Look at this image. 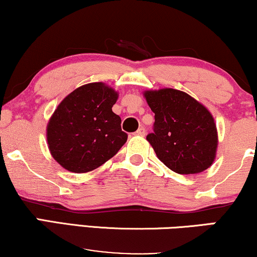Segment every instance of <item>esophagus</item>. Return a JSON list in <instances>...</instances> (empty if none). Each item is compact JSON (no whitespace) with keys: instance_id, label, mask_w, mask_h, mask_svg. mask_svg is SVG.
I'll return each instance as SVG.
<instances>
[{"instance_id":"esophagus-1","label":"esophagus","mask_w":257,"mask_h":257,"mask_svg":"<svg viewBox=\"0 0 257 257\" xmlns=\"http://www.w3.org/2000/svg\"><path fill=\"white\" fill-rule=\"evenodd\" d=\"M135 134H136V135H139V136H144V135H146V129H144L143 127H141Z\"/></svg>"}]
</instances>
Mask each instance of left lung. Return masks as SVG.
I'll return each mask as SVG.
<instances>
[{"mask_svg": "<svg viewBox=\"0 0 257 257\" xmlns=\"http://www.w3.org/2000/svg\"><path fill=\"white\" fill-rule=\"evenodd\" d=\"M155 113L147 136L158 160L179 175H194L215 160L218 130L212 114L189 94L173 88L143 93Z\"/></svg>", "mask_w": 257, "mask_h": 257, "instance_id": "obj_1", "label": "left lung"}]
</instances>
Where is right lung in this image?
Segmentation results:
<instances>
[{
	"label": "right lung",
	"mask_w": 257,
	"mask_h": 257,
	"mask_svg": "<svg viewBox=\"0 0 257 257\" xmlns=\"http://www.w3.org/2000/svg\"><path fill=\"white\" fill-rule=\"evenodd\" d=\"M118 93L91 82L68 94L46 127L49 150L67 171L85 173L106 163L127 142L121 117L111 110Z\"/></svg>",
	"instance_id": "1"
}]
</instances>
